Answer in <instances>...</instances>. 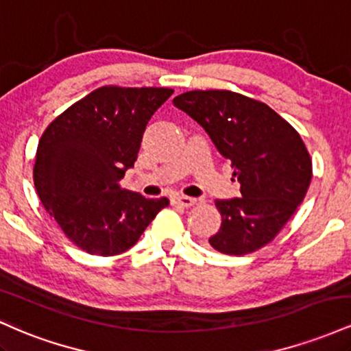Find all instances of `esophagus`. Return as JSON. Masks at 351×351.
Masks as SVG:
<instances>
[{
  "mask_svg": "<svg viewBox=\"0 0 351 351\" xmlns=\"http://www.w3.org/2000/svg\"><path fill=\"white\" fill-rule=\"evenodd\" d=\"M195 203H196V199L195 198H189V196H173V198H171L173 206L191 208Z\"/></svg>",
  "mask_w": 351,
  "mask_h": 351,
  "instance_id": "esophagus-1",
  "label": "esophagus"
}]
</instances>
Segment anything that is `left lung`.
<instances>
[{
  "label": "left lung",
  "instance_id": "8db88e82",
  "mask_svg": "<svg viewBox=\"0 0 351 351\" xmlns=\"http://www.w3.org/2000/svg\"><path fill=\"white\" fill-rule=\"evenodd\" d=\"M173 104L206 130L241 183V198L216 199L223 221L209 244L228 256L264 247L307 195L312 160L304 140L271 107L231 90L184 92Z\"/></svg>",
  "mask_w": 351,
  "mask_h": 351
}]
</instances>
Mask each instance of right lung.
Returning a JSON list of instances; mask_svg holds the SVG:
<instances>
[{
	"label": "right lung",
	"mask_w": 351,
	"mask_h": 351,
	"mask_svg": "<svg viewBox=\"0 0 351 351\" xmlns=\"http://www.w3.org/2000/svg\"><path fill=\"white\" fill-rule=\"evenodd\" d=\"M173 94L165 87L104 86L49 123L39 140L34 186L64 234L94 256L130 249L167 198L120 186L148 120Z\"/></svg>",
	"instance_id": "1"
}]
</instances>
